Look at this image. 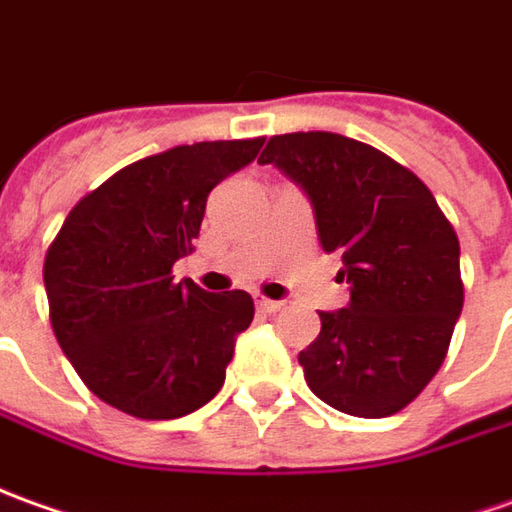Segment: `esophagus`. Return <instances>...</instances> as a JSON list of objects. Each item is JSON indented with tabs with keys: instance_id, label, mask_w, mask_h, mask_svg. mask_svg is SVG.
<instances>
[{
	"instance_id": "obj_1",
	"label": "esophagus",
	"mask_w": 512,
	"mask_h": 512,
	"mask_svg": "<svg viewBox=\"0 0 512 512\" xmlns=\"http://www.w3.org/2000/svg\"><path fill=\"white\" fill-rule=\"evenodd\" d=\"M257 308H260L263 314H277V311L283 308V302H280V300H266V297H260V300H257Z\"/></svg>"
}]
</instances>
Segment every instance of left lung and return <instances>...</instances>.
<instances>
[{
	"label": "left lung",
	"instance_id": "left-lung-1",
	"mask_svg": "<svg viewBox=\"0 0 512 512\" xmlns=\"http://www.w3.org/2000/svg\"><path fill=\"white\" fill-rule=\"evenodd\" d=\"M314 204L319 243L342 255V311L300 353L316 398L353 417H389L440 370L462 311L460 241L431 190L378 148L330 131L271 137L257 159Z\"/></svg>",
	"mask_w": 512,
	"mask_h": 512
}]
</instances>
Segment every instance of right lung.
I'll list each match as a JSON object with an SVG mask.
<instances>
[{
	"label": "right lung",
	"mask_w": 512,
	"mask_h": 512,
	"mask_svg": "<svg viewBox=\"0 0 512 512\" xmlns=\"http://www.w3.org/2000/svg\"><path fill=\"white\" fill-rule=\"evenodd\" d=\"M257 139L176 145L145 156L72 207L44 257L55 339L75 373L125 415L173 420L201 409L227 378L246 291L173 283L193 252L207 196L260 151Z\"/></svg>",
	"instance_id": "1"
}]
</instances>
